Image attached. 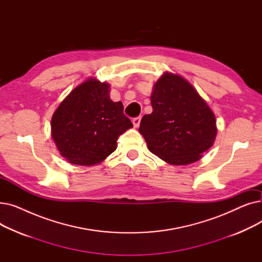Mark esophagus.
I'll return each instance as SVG.
<instances>
[{
  "instance_id": "1",
  "label": "esophagus",
  "mask_w": 262,
  "mask_h": 262,
  "mask_svg": "<svg viewBox=\"0 0 262 262\" xmlns=\"http://www.w3.org/2000/svg\"><path fill=\"white\" fill-rule=\"evenodd\" d=\"M140 122H141V117H136L133 119V124L135 127H139Z\"/></svg>"
}]
</instances>
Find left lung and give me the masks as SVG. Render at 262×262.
I'll return each mask as SVG.
<instances>
[{"label": "left lung", "mask_w": 262, "mask_h": 262, "mask_svg": "<svg viewBox=\"0 0 262 262\" xmlns=\"http://www.w3.org/2000/svg\"><path fill=\"white\" fill-rule=\"evenodd\" d=\"M153 113L143 116L139 133L154 155L174 166L198 161L216 136L215 117L189 81L166 72L150 95Z\"/></svg>", "instance_id": "1"}]
</instances>
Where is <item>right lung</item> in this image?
Here are the masks:
<instances>
[{"instance_id":"obj_1","label":"right lung","mask_w":262,"mask_h":262,"mask_svg":"<svg viewBox=\"0 0 262 262\" xmlns=\"http://www.w3.org/2000/svg\"><path fill=\"white\" fill-rule=\"evenodd\" d=\"M109 84L89 78L74 88L52 117V138L59 153L77 166L100 163L113 152L119 136L133 127L123 104L113 102Z\"/></svg>"}]
</instances>
